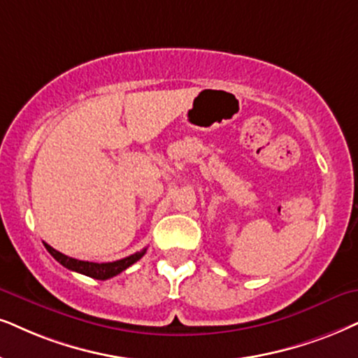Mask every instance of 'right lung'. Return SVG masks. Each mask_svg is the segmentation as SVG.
<instances>
[{"label": "right lung", "mask_w": 358, "mask_h": 358, "mask_svg": "<svg viewBox=\"0 0 358 358\" xmlns=\"http://www.w3.org/2000/svg\"><path fill=\"white\" fill-rule=\"evenodd\" d=\"M44 246H46V250L51 252V256L54 257V259H56L57 262H61L64 268L76 271V273H80L84 275H89V278L101 279V280L110 279V278H114V275L120 274L122 271L130 268L134 262H137L140 257L145 255V251H147V248H145V250L135 252V255H132V256H127V257H124V259H119L114 262H89V261L74 259V257L62 255V252L56 251L54 248H51L46 243H44Z\"/></svg>", "instance_id": "obj_1"}]
</instances>
